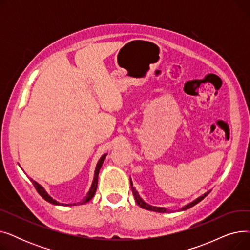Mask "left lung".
Masks as SVG:
<instances>
[{"label": "left lung", "instance_id": "8db88e82", "mask_svg": "<svg viewBox=\"0 0 250 250\" xmlns=\"http://www.w3.org/2000/svg\"><path fill=\"white\" fill-rule=\"evenodd\" d=\"M129 181H130V187H132V191H133V194H134V198H135V200H136V203H137L141 208H145V209H148V211H153V212H157V213H171V212H173L172 209H169V208H162V207H155V206H152V205L146 203L145 201H144V200L141 198L139 192H138V190L135 188V187H134V185H133L132 179L129 178ZM209 191H211V190H208V191L205 192L203 195L199 196L198 199H195V200L192 201L191 203H188V205L183 206L182 208H180L179 209H177V211H186V209L190 208L191 207L195 206L196 204H199L201 201H203V200L206 198V196L209 193Z\"/></svg>", "mask_w": 250, "mask_h": 250}]
</instances>
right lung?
<instances>
[{"instance_id": "add662e5", "label": "right lung", "mask_w": 250, "mask_h": 250, "mask_svg": "<svg viewBox=\"0 0 250 250\" xmlns=\"http://www.w3.org/2000/svg\"><path fill=\"white\" fill-rule=\"evenodd\" d=\"M106 155H107V153L106 154H104L101 158L99 159V161L97 162V164H96V167H95V171H94V177H93V181H92V183H91V187H90V188H89V191L87 192V194H86V196L85 198L83 199V201L82 202H80V203H77L78 205H83V204H86V203H88L92 198H93L94 196V194H95V192H96V189H97V183H98V174H99V170H100V168H101V166H102V164H103V162H104V160H105V158H106ZM29 179H30V181L32 182V185L34 186V188H35V189L37 190V192L41 194L42 198L46 201V202H48V203H50V204H52V205H57V206H74V205H77L76 203L75 204H62V203H59V202H57L56 200H54L51 198V196L47 193V191L44 189V188L42 186V185H39L38 182H36L35 180H33L31 177H29Z\"/></svg>"}]
</instances>
